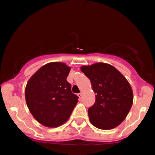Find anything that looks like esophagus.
Instances as JSON below:
<instances>
[{"label": "esophagus", "mask_w": 155, "mask_h": 155, "mask_svg": "<svg viewBox=\"0 0 155 155\" xmlns=\"http://www.w3.org/2000/svg\"><path fill=\"white\" fill-rule=\"evenodd\" d=\"M78 96L79 97V98H81V97H82V93H78Z\"/></svg>", "instance_id": "esophagus-1"}]
</instances>
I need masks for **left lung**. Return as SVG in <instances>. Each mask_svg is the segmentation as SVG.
Masks as SVG:
<instances>
[{"label":"left lung","instance_id":"8db88e82","mask_svg":"<svg viewBox=\"0 0 155 155\" xmlns=\"http://www.w3.org/2000/svg\"><path fill=\"white\" fill-rule=\"evenodd\" d=\"M81 71L96 93L95 104L88 109L91 124L101 130L116 127L132 107L133 94L130 83L115 68L103 62L82 66Z\"/></svg>","mask_w":155,"mask_h":155}]
</instances>
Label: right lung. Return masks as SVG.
I'll use <instances>...</instances> for the list:
<instances>
[{
  "mask_svg": "<svg viewBox=\"0 0 155 155\" xmlns=\"http://www.w3.org/2000/svg\"><path fill=\"white\" fill-rule=\"evenodd\" d=\"M71 68L51 62L40 68L27 82L25 96L28 110L37 121L57 127L67 121L78 102L66 79Z\"/></svg>",
  "mask_w": 155,
  "mask_h": 155,
  "instance_id": "right-lung-1",
  "label": "right lung"
}]
</instances>
